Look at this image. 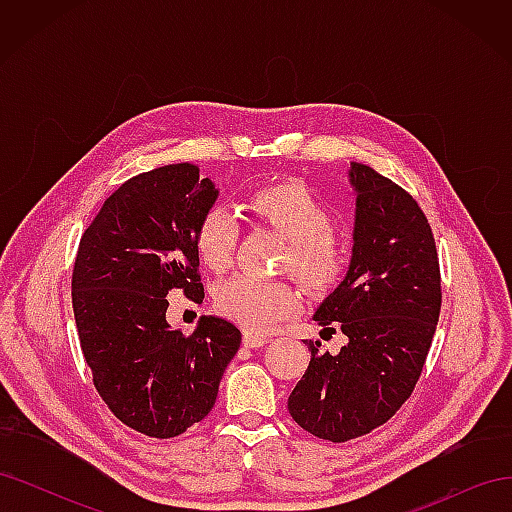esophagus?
I'll list each match as a JSON object with an SVG mask.
<instances>
[{
    "label": "esophagus",
    "mask_w": 512,
    "mask_h": 512,
    "mask_svg": "<svg viewBox=\"0 0 512 512\" xmlns=\"http://www.w3.org/2000/svg\"><path fill=\"white\" fill-rule=\"evenodd\" d=\"M269 342L267 335H258V333H252V331H243V344L247 348H260L265 346Z\"/></svg>",
    "instance_id": "1"
}]
</instances>
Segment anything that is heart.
<instances>
[{
	"instance_id": "1",
	"label": "heart",
	"mask_w": 512,
	"mask_h": 512,
	"mask_svg": "<svg viewBox=\"0 0 512 512\" xmlns=\"http://www.w3.org/2000/svg\"><path fill=\"white\" fill-rule=\"evenodd\" d=\"M254 220L280 230L288 239L284 267L316 292L344 280L350 267V245L331 230V211L301 181L262 183L243 198ZM239 241V224L228 207L215 205L203 213L194 245L200 260L213 271L228 269ZM301 292L290 282H260L237 275L215 290V307L245 331L265 333L301 309Z\"/></svg>"
}]
</instances>
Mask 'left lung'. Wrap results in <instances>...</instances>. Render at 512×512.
Instances as JSON below:
<instances>
[{
  "label": "left lung",
  "instance_id": "obj_1",
  "mask_svg": "<svg viewBox=\"0 0 512 512\" xmlns=\"http://www.w3.org/2000/svg\"><path fill=\"white\" fill-rule=\"evenodd\" d=\"M356 192L346 280L314 320L339 329L337 354L309 339L312 359L288 397L290 416L312 436L348 442L384 425L421 378L440 318L442 280L431 226L416 200L365 164H350Z\"/></svg>",
  "mask_w": 512,
  "mask_h": 512
}]
</instances>
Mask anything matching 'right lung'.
I'll return each instance as SVG.
<instances>
[{"instance_id": "right-lung-1", "label": "right lung", "mask_w": 512, "mask_h": 512, "mask_svg": "<svg viewBox=\"0 0 512 512\" xmlns=\"http://www.w3.org/2000/svg\"><path fill=\"white\" fill-rule=\"evenodd\" d=\"M215 198L188 162L136 175L104 200L74 260V320L96 391L149 438L203 421L241 346V331L222 318H200L192 335L166 322L170 290L205 299L194 230Z\"/></svg>"}]
</instances>
